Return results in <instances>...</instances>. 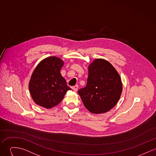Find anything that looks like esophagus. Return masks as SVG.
I'll list each match as a JSON object with an SVG mask.
<instances>
[{"label": "esophagus", "instance_id": "obj_1", "mask_svg": "<svg viewBox=\"0 0 156 156\" xmlns=\"http://www.w3.org/2000/svg\"><path fill=\"white\" fill-rule=\"evenodd\" d=\"M78 86L77 85H74V86L72 87V90H73L75 92H76L77 90H78Z\"/></svg>", "mask_w": 156, "mask_h": 156}]
</instances>
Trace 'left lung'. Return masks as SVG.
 Returning <instances> with one entry per match:
<instances>
[{
    "instance_id": "left-lung-1",
    "label": "left lung",
    "mask_w": 156,
    "mask_h": 156,
    "mask_svg": "<svg viewBox=\"0 0 156 156\" xmlns=\"http://www.w3.org/2000/svg\"><path fill=\"white\" fill-rule=\"evenodd\" d=\"M122 92L119 73L103 59H96L89 65L87 85L78 91L84 106L94 114L106 113L114 108Z\"/></svg>"
}]
</instances>
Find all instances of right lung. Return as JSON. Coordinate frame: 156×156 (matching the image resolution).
<instances>
[{
    "label": "right lung",
    "instance_id": "obj_1",
    "mask_svg": "<svg viewBox=\"0 0 156 156\" xmlns=\"http://www.w3.org/2000/svg\"><path fill=\"white\" fill-rule=\"evenodd\" d=\"M64 62L56 56H49L41 60L33 72L29 90L37 105L51 108L58 105L63 98L69 87L60 70Z\"/></svg>",
    "mask_w": 156,
    "mask_h": 156
}]
</instances>
